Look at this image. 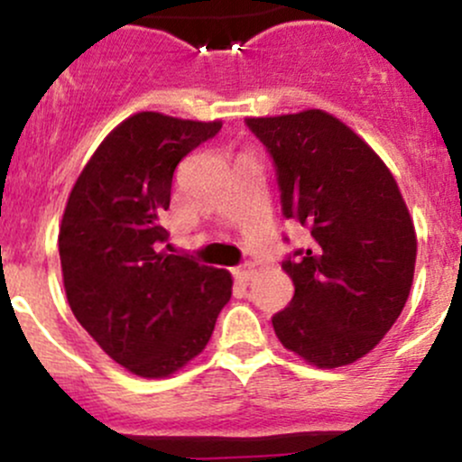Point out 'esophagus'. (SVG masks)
<instances>
[{"mask_svg":"<svg viewBox=\"0 0 462 462\" xmlns=\"http://www.w3.org/2000/svg\"><path fill=\"white\" fill-rule=\"evenodd\" d=\"M232 275L238 280V282H247V280H252L254 275V264H243V267H236L235 272H232Z\"/></svg>","mask_w":462,"mask_h":462,"instance_id":"obj_1","label":"esophagus"}]
</instances>
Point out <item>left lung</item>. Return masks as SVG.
Here are the masks:
<instances>
[{
	"label": "left lung",
	"instance_id": "1",
	"mask_svg": "<svg viewBox=\"0 0 462 462\" xmlns=\"http://www.w3.org/2000/svg\"><path fill=\"white\" fill-rule=\"evenodd\" d=\"M245 124L272 156L282 215L312 236L284 258L295 293L272 317L273 330L317 367L354 363L383 341L412 286L417 236L395 178L323 110Z\"/></svg>",
	"mask_w": 462,
	"mask_h": 462
}]
</instances>
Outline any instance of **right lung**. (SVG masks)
<instances>
[{"mask_svg":"<svg viewBox=\"0 0 462 462\" xmlns=\"http://www.w3.org/2000/svg\"><path fill=\"white\" fill-rule=\"evenodd\" d=\"M221 121L132 115L106 136L69 195L58 249L73 315L115 363L164 378L195 358L232 295L226 269L169 254L173 171Z\"/></svg>","mask_w":462,"mask_h":462,"instance_id":"1","label":"right lung"}]
</instances>
